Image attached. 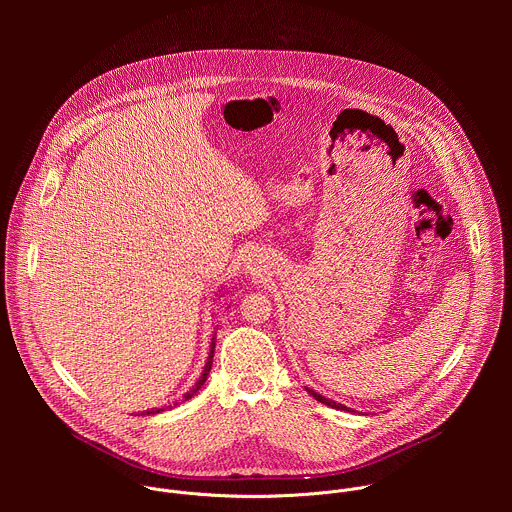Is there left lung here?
Here are the masks:
<instances>
[{
    "mask_svg": "<svg viewBox=\"0 0 512 512\" xmlns=\"http://www.w3.org/2000/svg\"><path fill=\"white\" fill-rule=\"evenodd\" d=\"M308 393L316 399V401H320V403H324V405H328V407H332V409H340V411H348V407L346 405H342V403H336V401H332V399H326V397H322V395H318V393H314L312 389H308Z\"/></svg>",
    "mask_w": 512,
    "mask_h": 512,
    "instance_id": "1",
    "label": "left lung"
}]
</instances>
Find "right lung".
<instances>
[{
  "label": "right lung",
  "mask_w": 512,
  "mask_h": 512,
  "mask_svg": "<svg viewBox=\"0 0 512 512\" xmlns=\"http://www.w3.org/2000/svg\"><path fill=\"white\" fill-rule=\"evenodd\" d=\"M214 342H216V334L212 336V344H210V352H208V360H206V367H204V373L200 375V379H198V383L194 385V389L190 391V393H186L184 395V399H190V397H194V393L204 385V381H206V377H208V373H210V367H212V356H214ZM160 411H164V409H156V411H148V413H160Z\"/></svg>",
  "instance_id": "obj_1"
}]
</instances>
